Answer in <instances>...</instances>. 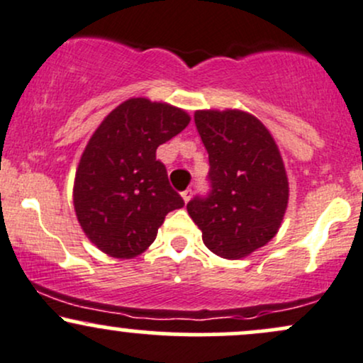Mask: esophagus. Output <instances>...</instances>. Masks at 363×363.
Listing matches in <instances>:
<instances>
[{
	"label": "esophagus",
	"instance_id": "34e87169",
	"mask_svg": "<svg viewBox=\"0 0 363 363\" xmlns=\"http://www.w3.org/2000/svg\"><path fill=\"white\" fill-rule=\"evenodd\" d=\"M181 196H182V199H184V203H187V201H189V199H191V189L182 191Z\"/></svg>",
	"mask_w": 363,
	"mask_h": 363
}]
</instances>
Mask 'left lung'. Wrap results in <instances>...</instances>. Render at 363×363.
<instances>
[{"label":"left lung","instance_id":"left-lung-1","mask_svg":"<svg viewBox=\"0 0 363 363\" xmlns=\"http://www.w3.org/2000/svg\"><path fill=\"white\" fill-rule=\"evenodd\" d=\"M210 158L211 193L187 203L203 242L223 259H242L278 234L289 177L278 145L256 116L239 109L194 112Z\"/></svg>","mask_w":363,"mask_h":363}]
</instances>
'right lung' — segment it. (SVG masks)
<instances>
[{
  "label": "right lung",
  "mask_w": 363,
  "mask_h": 363,
  "mask_svg": "<svg viewBox=\"0 0 363 363\" xmlns=\"http://www.w3.org/2000/svg\"><path fill=\"white\" fill-rule=\"evenodd\" d=\"M189 121L176 106L133 97L90 136L74 174L73 206L82 230L107 256H140L155 240L165 215L184 206L155 153Z\"/></svg>",
  "instance_id": "1"
}]
</instances>
